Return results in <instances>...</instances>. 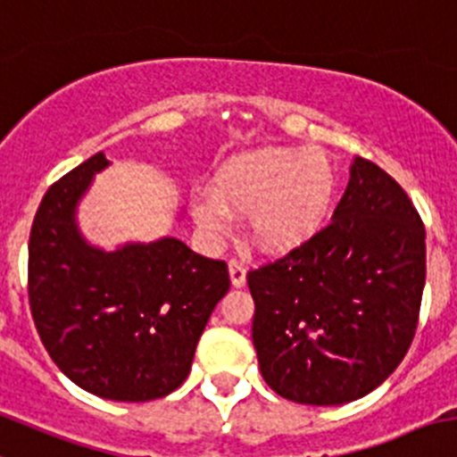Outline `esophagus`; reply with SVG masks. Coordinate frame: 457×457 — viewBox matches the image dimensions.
<instances>
[{
    "label": "esophagus",
    "instance_id": "esophagus-1",
    "mask_svg": "<svg viewBox=\"0 0 457 457\" xmlns=\"http://www.w3.org/2000/svg\"><path fill=\"white\" fill-rule=\"evenodd\" d=\"M229 278H232V286H245V265H243L241 261H229Z\"/></svg>",
    "mask_w": 457,
    "mask_h": 457
}]
</instances>
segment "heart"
<instances>
[{
  "label": "heart",
  "instance_id": "1",
  "mask_svg": "<svg viewBox=\"0 0 457 457\" xmlns=\"http://www.w3.org/2000/svg\"><path fill=\"white\" fill-rule=\"evenodd\" d=\"M335 192L337 170L321 149H256L216 171L212 196L194 203V216L212 237L228 232L229 216H247L261 247L286 250L321 228Z\"/></svg>",
  "mask_w": 457,
  "mask_h": 457
}]
</instances>
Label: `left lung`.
Segmentation results:
<instances>
[{
	"label": "left lung",
	"instance_id": "8db88e82",
	"mask_svg": "<svg viewBox=\"0 0 457 457\" xmlns=\"http://www.w3.org/2000/svg\"><path fill=\"white\" fill-rule=\"evenodd\" d=\"M427 232L404 189L355 158L319 232L247 272L259 369L290 402L346 404L379 386L418 330Z\"/></svg>",
	"mask_w": 457,
	"mask_h": 457
}]
</instances>
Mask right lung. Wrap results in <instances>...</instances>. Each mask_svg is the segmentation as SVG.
I'll list each match as a JSON object with an SVG mask.
<instances>
[{"instance_id": "add662e5", "label": "right lung", "mask_w": 457, "mask_h": 457, "mask_svg": "<svg viewBox=\"0 0 457 457\" xmlns=\"http://www.w3.org/2000/svg\"><path fill=\"white\" fill-rule=\"evenodd\" d=\"M109 161L96 154L48 187L29 238V303L44 348L84 391L113 402L170 395L192 369L228 263L179 238L118 252L88 247L75 203Z\"/></svg>"}]
</instances>
